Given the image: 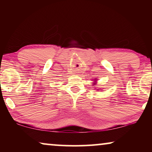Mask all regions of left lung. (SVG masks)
Listing matches in <instances>:
<instances>
[{
  "instance_id": "8db88e82",
  "label": "left lung",
  "mask_w": 152,
  "mask_h": 152,
  "mask_svg": "<svg viewBox=\"0 0 152 152\" xmlns=\"http://www.w3.org/2000/svg\"><path fill=\"white\" fill-rule=\"evenodd\" d=\"M93 84H94V83H93Z\"/></svg>"
}]
</instances>
